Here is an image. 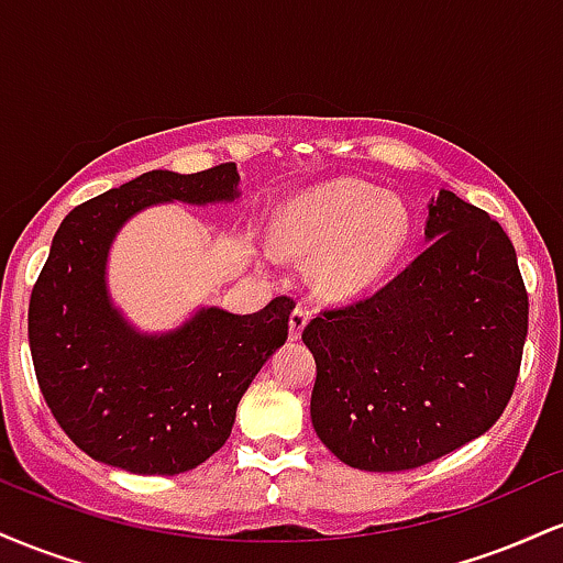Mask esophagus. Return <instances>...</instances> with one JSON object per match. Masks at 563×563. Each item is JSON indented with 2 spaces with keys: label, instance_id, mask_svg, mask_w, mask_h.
Segmentation results:
<instances>
[{
  "label": "esophagus",
  "instance_id": "1",
  "mask_svg": "<svg viewBox=\"0 0 563 563\" xmlns=\"http://www.w3.org/2000/svg\"><path fill=\"white\" fill-rule=\"evenodd\" d=\"M309 318H312V312H309L307 307H294V312H290V341H296V339H301V331H303V325H307L309 322Z\"/></svg>",
  "mask_w": 563,
  "mask_h": 563
}]
</instances>
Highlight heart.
Masks as SVG:
<instances>
[{
	"label": "heart",
	"instance_id": "heart-1",
	"mask_svg": "<svg viewBox=\"0 0 563 563\" xmlns=\"http://www.w3.org/2000/svg\"><path fill=\"white\" fill-rule=\"evenodd\" d=\"M407 241L402 206L376 187L341 179L288 206L280 245L294 256H318L314 280L325 294L352 296L378 280Z\"/></svg>",
	"mask_w": 563,
	"mask_h": 563
}]
</instances>
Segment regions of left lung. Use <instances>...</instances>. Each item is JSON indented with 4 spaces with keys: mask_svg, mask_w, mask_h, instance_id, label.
<instances>
[{
    "mask_svg": "<svg viewBox=\"0 0 563 563\" xmlns=\"http://www.w3.org/2000/svg\"><path fill=\"white\" fill-rule=\"evenodd\" d=\"M429 245L376 294L322 309L301 339L318 380L312 426L363 471H410L482 437L506 410L529 299L514 243L487 211L442 190Z\"/></svg>",
    "mask_w": 563,
    "mask_h": 563,
    "instance_id": "left-lung-1",
    "label": "left lung"
}]
</instances>
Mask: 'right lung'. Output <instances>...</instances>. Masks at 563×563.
Listing matches in <instances>:
<instances>
[{"label":"right lung","instance_id":"add662e5","mask_svg":"<svg viewBox=\"0 0 563 563\" xmlns=\"http://www.w3.org/2000/svg\"><path fill=\"white\" fill-rule=\"evenodd\" d=\"M235 164L196 174L147 172L84 200L63 219L29 303V344L44 402L76 448L132 474L174 476L228 442L235 410L288 339L290 296L254 314L209 307L179 331L140 335L106 290L115 230L161 200L238 196Z\"/></svg>","mask_w":563,"mask_h":563}]
</instances>
